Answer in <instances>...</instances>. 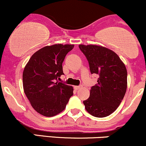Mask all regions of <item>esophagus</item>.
<instances>
[{
  "label": "esophagus",
  "mask_w": 146,
  "mask_h": 146,
  "mask_svg": "<svg viewBox=\"0 0 146 146\" xmlns=\"http://www.w3.org/2000/svg\"><path fill=\"white\" fill-rule=\"evenodd\" d=\"M80 88H81V86H74V88H75V90H78V89H80Z\"/></svg>",
  "instance_id": "34e87169"
}]
</instances>
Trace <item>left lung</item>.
Instances as JSON below:
<instances>
[{"label": "left lung", "instance_id": "8db88e82", "mask_svg": "<svg viewBox=\"0 0 146 146\" xmlns=\"http://www.w3.org/2000/svg\"><path fill=\"white\" fill-rule=\"evenodd\" d=\"M89 64L91 74L99 75L91 87L90 97L83 102L86 111L96 117H105L115 112L127 89V70L116 53L94 44H80Z\"/></svg>", "mask_w": 146, "mask_h": 146}]
</instances>
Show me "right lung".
<instances>
[{"instance_id": "1", "label": "right lung", "mask_w": 146, "mask_h": 146, "mask_svg": "<svg viewBox=\"0 0 146 146\" xmlns=\"http://www.w3.org/2000/svg\"><path fill=\"white\" fill-rule=\"evenodd\" d=\"M73 47V44H62L44 46L33 53L24 68L25 95L33 109L43 116L61 113L73 95V86L57 81L64 75L65 56Z\"/></svg>"}]
</instances>
